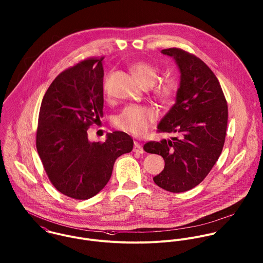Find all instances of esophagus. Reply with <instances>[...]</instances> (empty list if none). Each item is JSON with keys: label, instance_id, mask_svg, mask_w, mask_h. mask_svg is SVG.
Here are the masks:
<instances>
[{"label": "esophagus", "instance_id": "esophagus-1", "mask_svg": "<svg viewBox=\"0 0 263 263\" xmlns=\"http://www.w3.org/2000/svg\"><path fill=\"white\" fill-rule=\"evenodd\" d=\"M133 152L136 154H143V147L141 144H139L138 142H134V147H133Z\"/></svg>", "mask_w": 263, "mask_h": 263}]
</instances>
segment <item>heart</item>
I'll return each instance as SVG.
<instances>
[{
    "label": "heart",
    "mask_w": 263,
    "mask_h": 263,
    "mask_svg": "<svg viewBox=\"0 0 263 263\" xmlns=\"http://www.w3.org/2000/svg\"><path fill=\"white\" fill-rule=\"evenodd\" d=\"M135 79L142 86H152L158 76V70L147 62H136L131 67ZM177 91V85L173 80L166 79L159 82L156 93L163 102H170ZM157 120V114L151 107L144 105H129L125 106L115 118L117 128L135 135H141L147 131L152 123Z\"/></svg>",
    "instance_id": "obj_1"
}]
</instances>
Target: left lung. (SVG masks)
Returning a JSON list of instances; mask_svg holds the SVG:
<instances>
[{
    "instance_id": "8db88e82",
    "label": "left lung",
    "mask_w": 263,
    "mask_h": 263,
    "mask_svg": "<svg viewBox=\"0 0 263 263\" xmlns=\"http://www.w3.org/2000/svg\"><path fill=\"white\" fill-rule=\"evenodd\" d=\"M161 53L176 61L181 76L176 103L159 122L158 131L178 133L179 137L149 141L143 149L164 160V168L154 177L155 183L180 193L200 184L219 158L228 105L217 78L203 61L177 48Z\"/></svg>"
}]
</instances>
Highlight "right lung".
Wrapping results in <instances>:
<instances>
[{
    "label": "right lung",
    "instance_id": "1",
    "mask_svg": "<svg viewBox=\"0 0 263 263\" xmlns=\"http://www.w3.org/2000/svg\"><path fill=\"white\" fill-rule=\"evenodd\" d=\"M103 60L89 58L60 73L40 109L36 149L45 171L62 194L85 200L108 182L116 159L133 149L125 132L90 142L87 130L103 117Z\"/></svg>",
    "mask_w": 263,
    "mask_h": 263
}]
</instances>
